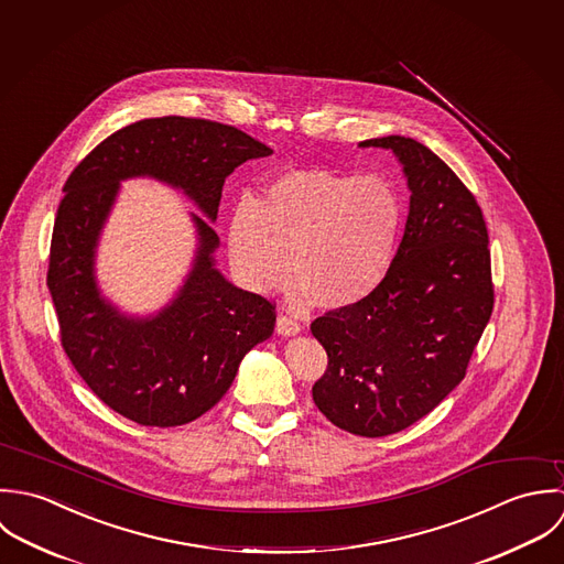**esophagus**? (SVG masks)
Listing matches in <instances>:
<instances>
[{"label":"esophagus","mask_w":564,"mask_h":564,"mask_svg":"<svg viewBox=\"0 0 564 564\" xmlns=\"http://www.w3.org/2000/svg\"><path fill=\"white\" fill-rule=\"evenodd\" d=\"M276 334L279 336H299L301 334V325L294 321V318H290V316H279L276 318Z\"/></svg>","instance_id":"34e87169"}]
</instances>
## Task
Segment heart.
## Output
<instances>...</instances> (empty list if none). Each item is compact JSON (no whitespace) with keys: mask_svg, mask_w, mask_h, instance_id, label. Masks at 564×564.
<instances>
[{"mask_svg":"<svg viewBox=\"0 0 564 564\" xmlns=\"http://www.w3.org/2000/svg\"><path fill=\"white\" fill-rule=\"evenodd\" d=\"M399 228L401 203L383 178L312 167L281 174L261 200L241 198L226 246L248 290H281L294 268L301 299L341 310L381 283Z\"/></svg>","mask_w":564,"mask_h":564,"instance_id":"b5f03b06","label":"heart"}]
</instances>
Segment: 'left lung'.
<instances>
[{"label": "left lung", "instance_id": "1", "mask_svg": "<svg viewBox=\"0 0 564 564\" xmlns=\"http://www.w3.org/2000/svg\"><path fill=\"white\" fill-rule=\"evenodd\" d=\"M359 145L392 150L410 209L381 283L312 323L329 357L312 394L339 430L379 438L427 416L464 379L492 314V281L481 209L449 165L401 134Z\"/></svg>", "mask_w": 564, "mask_h": 564}]
</instances>
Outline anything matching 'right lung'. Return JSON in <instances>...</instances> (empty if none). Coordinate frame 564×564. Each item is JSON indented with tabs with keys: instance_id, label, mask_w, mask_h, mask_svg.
<instances>
[{
	"instance_id": "right-lung-1",
	"label": "right lung",
	"mask_w": 564,
	"mask_h": 564,
	"mask_svg": "<svg viewBox=\"0 0 564 564\" xmlns=\"http://www.w3.org/2000/svg\"><path fill=\"white\" fill-rule=\"evenodd\" d=\"M272 150L209 119H141L105 139L72 172L52 232L47 288L61 339L85 383L117 414L176 427L209 412L243 355L274 332V307L216 268L214 230L226 176ZM154 177L183 191L206 216L193 270L156 315L121 313L97 285L95 254L121 180Z\"/></svg>"
}]
</instances>
